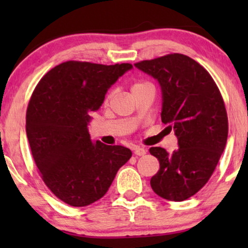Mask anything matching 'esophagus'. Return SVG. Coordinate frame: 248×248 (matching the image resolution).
Wrapping results in <instances>:
<instances>
[{
    "label": "esophagus",
    "mask_w": 248,
    "mask_h": 248,
    "mask_svg": "<svg viewBox=\"0 0 248 248\" xmlns=\"http://www.w3.org/2000/svg\"><path fill=\"white\" fill-rule=\"evenodd\" d=\"M134 154H135V155H144L145 154H147V151L144 150L143 148H140V147H135L134 148Z\"/></svg>",
    "instance_id": "1"
}]
</instances>
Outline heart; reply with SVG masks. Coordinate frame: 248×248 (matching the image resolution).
Returning a JSON list of instances; mask_svg holds the SVG:
<instances>
[{
    "label": "heart",
    "instance_id": "1",
    "mask_svg": "<svg viewBox=\"0 0 248 248\" xmlns=\"http://www.w3.org/2000/svg\"><path fill=\"white\" fill-rule=\"evenodd\" d=\"M147 86H151L149 82H143V81H140V82H135L133 86H132V93H135V91L139 90V89H142V88L147 87ZM115 94V90H109L108 93H106V96H105V104H108L109 101L111 100V98L114 97Z\"/></svg>",
    "mask_w": 248,
    "mask_h": 248
}]
</instances>
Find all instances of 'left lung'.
I'll use <instances>...</instances> for the list:
<instances>
[{"label": "left lung", "instance_id": "8db88e82", "mask_svg": "<svg viewBox=\"0 0 248 248\" xmlns=\"http://www.w3.org/2000/svg\"><path fill=\"white\" fill-rule=\"evenodd\" d=\"M154 77L162 91V123L178 139L169 154L152 147L160 168L150 184L155 194L181 202L196 194L211 177L225 150L228 117L218 86L191 57L172 53L134 64Z\"/></svg>", "mask_w": 248, "mask_h": 248}]
</instances>
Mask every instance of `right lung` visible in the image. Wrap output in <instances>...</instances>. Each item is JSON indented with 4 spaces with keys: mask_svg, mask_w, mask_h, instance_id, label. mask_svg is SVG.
<instances>
[{
    "mask_svg": "<svg viewBox=\"0 0 248 248\" xmlns=\"http://www.w3.org/2000/svg\"><path fill=\"white\" fill-rule=\"evenodd\" d=\"M132 67L67 61L48 71L30 97L26 132L32 158L47 187L66 204L98 201L130 160V149L93 143L87 125L108 88Z\"/></svg>",
    "mask_w": 248,
    "mask_h": 248,
    "instance_id": "add662e5",
    "label": "right lung"
}]
</instances>
